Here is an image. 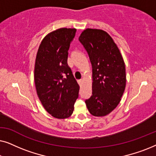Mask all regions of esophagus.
<instances>
[{"label": "esophagus", "instance_id": "34e87169", "mask_svg": "<svg viewBox=\"0 0 156 156\" xmlns=\"http://www.w3.org/2000/svg\"><path fill=\"white\" fill-rule=\"evenodd\" d=\"M77 82H78V84H80V86H81V85H82V84L83 81H82V80H79L77 81Z\"/></svg>", "mask_w": 156, "mask_h": 156}]
</instances>
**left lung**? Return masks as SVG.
Returning a JSON list of instances; mask_svg holds the SVG:
<instances>
[{
  "instance_id": "8db88e82",
  "label": "left lung",
  "mask_w": 156,
  "mask_h": 156,
  "mask_svg": "<svg viewBox=\"0 0 156 156\" xmlns=\"http://www.w3.org/2000/svg\"><path fill=\"white\" fill-rule=\"evenodd\" d=\"M92 67V95L85 101L89 113L105 116L121 101L126 83V67L120 50L106 31L87 28L79 37Z\"/></svg>"
}]
</instances>
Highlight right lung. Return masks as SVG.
I'll use <instances>...</instances> for the list:
<instances>
[{
  "label": "right lung",
  "mask_w": 156,
  "mask_h": 156,
  "mask_svg": "<svg viewBox=\"0 0 156 156\" xmlns=\"http://www.w3.org/2000/svg\"><path fill=\"white\" fill-rule=\"evenodd\" d=\"M76 30L63 27L48 33L36 55L34 80L37 94L44 109L59 119L72 114L80 90L67 65L68 50Z\"/></svg>",
  "instance_id": "1"
}]
</instances>
